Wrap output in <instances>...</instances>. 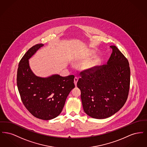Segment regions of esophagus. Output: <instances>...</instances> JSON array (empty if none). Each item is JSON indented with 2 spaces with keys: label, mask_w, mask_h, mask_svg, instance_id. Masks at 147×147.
<instances>
[{
  "label": "esophagus",
  "mask_w": 147,
  "mask_h": 147,
  "mask_svg": "<svg viewBox=\"0 0 147 147\" xmlns=\"http://www.w3.org/2000/svg\"><path fill=\"white\" fill-rule=\"evenodd\" d=\"M78 81V78L77 77H75L74 79V84L76 85V86H77V82Z\"/></svg>",
  "instance_id": "1"
}]
</instances>
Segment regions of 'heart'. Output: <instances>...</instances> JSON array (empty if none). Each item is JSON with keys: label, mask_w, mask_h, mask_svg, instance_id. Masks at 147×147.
Listing matches in <instances>:
<instances>
[{"label": "heart", "mask_w": 147, "mask_h": 147, "mask_svg": "<svg viewBox=\"0 0 147 147\" xmlns=\"http://www.w3.org/2000/svg\"><path fill=\"white\" fill-rule=\"evenodd\" d=\"M90 53L88 52L85 53L84 54L82 55V56H80L79 57H78L77 59V61H84L86 59H88L89 56H90ZM99 64V60L98 59H95L93 60L92 61H90L89 62L85 63L84 64V68L85 69H89V68H92L95 66H97L98 64Z\"/></svg>", "instance_id": "b5f03b06"}]
</instances>
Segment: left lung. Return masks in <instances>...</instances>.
Wrapping results in <instances>:
<instances>
[{
  "instance_id": "obj_1",
  "label": "left lung",
  "mask_w": 147,
  "mask_h": 147,
  "mask_svg": "<svg viewBox=\"0 0 147 147\" xmlns=\"http://www.w3.org/2000/svg\"><path fill=\"white\" fill-rule=\"evenodd\" d=\"M107 64L83 70L77 86L81 91L84 112L96 119L108 118L125 105L130 85V68L115 46Z\"/></svg>"
}]
</instances>
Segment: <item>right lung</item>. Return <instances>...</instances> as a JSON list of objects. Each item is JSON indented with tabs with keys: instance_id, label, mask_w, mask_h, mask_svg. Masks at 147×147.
I'll return each instance as SVG.
<instances>
[{
	"instance_id": "1",
	"label": "right lung",
	"mask_w": 147,
	"mask_h": 147,
	"mask_svg": "<svg viewBox=\"0 0 147 147\" xmlns=\"http://www.w3.org/2000/svg\"><path fill=\"white\" fill-rule=\"evenodd\" d=\"M43 45L40 43L32 46L22 57L16 80L22 102L26 109L36 118L49 120L62 112L66 98L75 88L74 76H36L30 67L28 59Z\"/></svg>"
}]
</instances>
